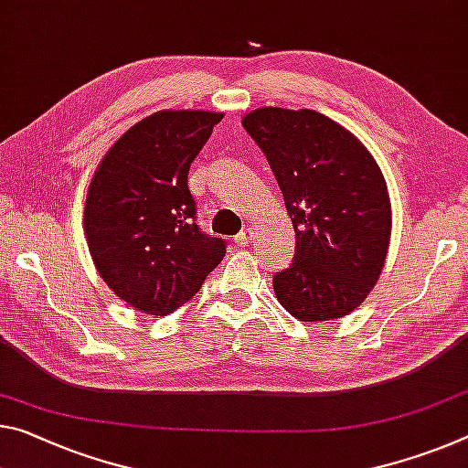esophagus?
<instances>
[{
    "instance_id": "esophagus-1",
    "label": "esophagus",
    "mask_w": 468,
    "mask_h": 468,
    "mask_svg": "<svg viewBox=\"0 0 468 468\" xmlns=\"http://www.w3.org/2000/svg\"><path fill=\"white\" fill-rule=\"evenodd\" d=\"M251 239V231L250 229H243V231L235 237V243L237 246H246V243H250Z\"/></svg>"
}]
</instances>
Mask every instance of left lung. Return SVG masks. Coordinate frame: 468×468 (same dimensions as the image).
<instances>
[{
    "label": "left lung",
    "mask_w": 468,
    "mask_h": 468,
    "mask_svg": "<svg viewBox=\"0 0 468 468\" xmlns=\"http://www.w3.org/2000/svg\"><path fill=\"white\" fill-rule=\"evenodd\" d=\"M279 183L295 256L272 287L300 321L341 318L383 271L391 206L379 166L350 131L314 110L258 108L241 121Z\"/></svg>",
    "instance_id": "1"
}]
</instances>
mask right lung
Returning a JSON list of instances; mask_svg holds the SVG:
<instances>
[{"label":"right lung","instance_id":"1","mask_svg":"<svg viewBox=\"0 0 468 468\" xmlns=\"http://www.w3.org/2000/svg\"><path fill=\"white\" fill-rule=\"evenodd\" d=\"M222 114L162 110L110 147L89 185L85 235L100 277L145 314L175 313L202 289L227 246L196 222L191 162Z\"/></svg>","mask_w":468,"mask_h":468}]
</instances>
